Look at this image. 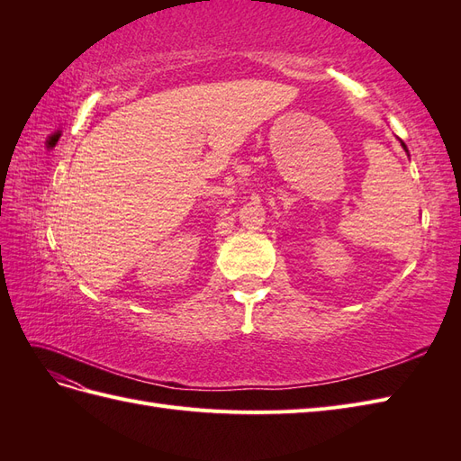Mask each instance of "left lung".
<instances>
[{"instance_id": "8db88e82", "label": "left lung", "mask_w": 461, "mask_h": 461, "mask_svg": "<svg viewBox=\"0 0 461 461\" xmlns=\"http://www.w3.org/2000/svg\"><path fill=\"white\" fill-rule=\"evenodd\" d=\"M400 144H402V148H403V149H406V153H408V156H410V151H408V146H406V144H403L402 140H400Z\"/></svg>"}]
</instances>
